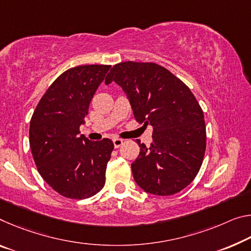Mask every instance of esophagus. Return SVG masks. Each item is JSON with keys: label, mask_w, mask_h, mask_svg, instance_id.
Segmentation results:
<instances>
[{"label": "esophagus", "mask_w": 251, "mask_h": 251, "mask_svg": "<svg viewBox=\"0 0 251 251\" xmlns=\"http://www.w3.org/2000/svg\"><path fill=\"white\" fill-rule=\"evenodd\" d=\"M123 140H121V138H114L113 140V143H114V146L116 147V149H118L119 146H122L123 145Z\"/></svg>", "instance_id": "34e87169"}]
</instances>
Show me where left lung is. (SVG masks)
I'll list each match as a JSON object with an SVG mask.
<instances>
[{
	"label": "left lung",
	"mask_w": 251,
	"mask_h": 251,
	"mask_svg": "<svg viewBox=\"0 0 251 251\" xmlns=\"http://www.w3.org/2000/svg\"><path fill=\"white\" fill-rule=\"evenodd\" d=\"M125 91L134 116L153 127V143L141 144L132 163L135 182L147 193L172 196L194 180L205 152L203 111L184 82L153 62L115 65L105 83Z\"/></svg>",
	"instance_id": "8db88e82"
}]
</instances>
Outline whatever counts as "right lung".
<instances>
[{
	"label": "right lung",
	"instance_id": "1",
	"mask_svg": "<svg viewBox=\"0 0 251 251\" xmlns=\"http://www.w3.org/2000/svg\"><path fill=\"white\" fill-rule=\"evenodd\" d=\"M109 69L87 65L65 71L51 83L31 118L30 147L40 176L66 198L93 197L105 185L113 142H91L79 135V127Z\"/></svg>",
	"mask_w": 251,
	"mask_h": 251
}]
</instances>
